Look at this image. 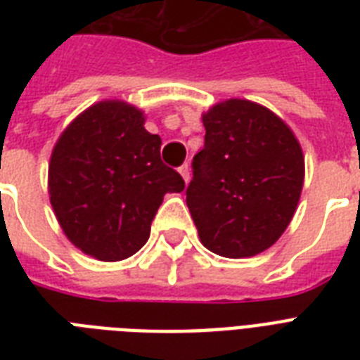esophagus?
<instances>
[{
    "label": "esophagus",
    "instance_id": "1",
    "mask_svg": "<svg viewBox=\"0 0 360 360\" xmlns=\"http://www.w3.org/2000/svg\"><path fill=\"white\" fill-rule=\"evenodd\" d=\"M179 174L183 175V179H185V183H188V179H191V168H188V164H183L179 168Z\"/></svg>",
    "mask_w": 360,
    "mask_h": 360
}]
</instances>
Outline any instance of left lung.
I'll return each instance as SVG.
<instances>
[{
	"mask_svg": "<svg viewBox=\"0 0 360 360\" xmlns=\"http://www.w3.org/2000/svg\"><path fill=\"white\" fill-rule=\"evenodd\" d=\"M203 127L186 188L198 236L219 256H256L293 219L304 179L301 146L278 115L240 98L213 106Z\"/></svg>",
	"mask_w": 360,
	"mask_h": 360,
	"instance_id": "1",
	"label": "left lung"
}]
</instances>
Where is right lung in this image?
Listing matches in <instances>:
<instances>
[{
	"mask_svg": "<svg viewBox=\"0 0 360 360\" xmlns=\"http://www.w3.org/2000/svg\"><path fill=\"white\" fill-rule=\"evenodd\" d=\"M160 136L134 106L104 101L87 108L53 147L48 188L65 236L87 256L120 262L140 250L164 194L185 181L160 160Z\"/></svg>",
	"mask_w": 360,
	"mask_h": 360,
	"instance_id": "1",
	"label": "right lung"
}]
</instances>
